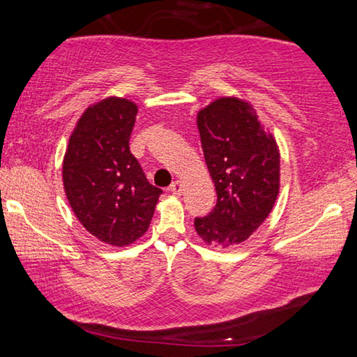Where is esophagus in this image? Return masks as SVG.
I'll return each mask as SVG.
<instances>
[{
	"label": "esophagus",
	"mask_w": 357,
	"mask_h": 357,
	"mask_svg": "<svg viewBox=\"0 0 357 357\" xmlns=\"http://www.w3.org/2000/svg\"><path fill=\"white\" fill-rule=\"evenodd\" d=\"M169 191H171L172 195H182L183 183L180 182V180H175V182H172V185L169 186Z\"/></svg>",
	"instance_id": "esophagus-1"
}]
</instances>
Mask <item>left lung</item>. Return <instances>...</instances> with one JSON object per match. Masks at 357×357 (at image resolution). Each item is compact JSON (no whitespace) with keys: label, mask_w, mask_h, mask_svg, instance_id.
Segmentation results:
<instances>
[{"label":"left lung","mask_w":357,"mask_h":357,"mask_svg":"<svg viewBox=\"0 0 357 357\" xmlns=\"http://www.w3.org/2000/svg\"><path fill=\"white\" fill-rule=\"evenodd\" d=\"M217 206L195 227L208 245L241 243L267 218L280 188V153L248 102L220 98L197 114Z\"/></svg>","instance_id":"1"}]
</instances>
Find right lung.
<instances>
[{
    "label": "right lung",
    "instance_id": "obj_1",
    "mask_svg": "<svg viewBox=\"0 0 357 357\" xmlns=\"http://www.w3.org/2000/svg\"><path fill=\"white\" fill-rule=\"evenodd\" d=\"M137 106L107 98L80 116L63 161V183L75 217L99 241L123 247L149 229L161 188L130 150Z\"/></svg>",
    "mask_w": 357,
    "mask_h": 357
}]
</instances>
